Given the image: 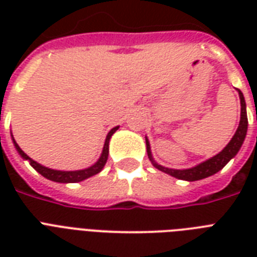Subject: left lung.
<instances>
[{
    "label": "left lung",
    "mask_w": 257,
    "mask_h": 257,
    "mask_svg": "<svg viewBox=\"0 0 257 257\" xmlns=\"http://www.w3.org/2000/svg\"><path fill=\"white\" fill-rule=\"evenodd\" d=\"M239 92L240 97V105H241V112H240V122L239 126L236 129L235 135L231 139V141L228 143L227 147L219 152L216 156L208 159V160L200 163V164L192 167V168L188 169H172V168H165L163 165L157 164L155 159L152 156V152H151V145H149L148 139L145 137V143H147V153H148V157L151 163L153 164L155 168H157L159 171L164 172V173H168V175L173 176L176 179L179 180H185V181H196V180L205 179V177H209V176L215 175L220 169H223L225 165L228 164V161L233 159V157L237 155V152L241 148L244 140H245V136H247V129H248V118H247V106H245V100H244L243 93Z\"/></svg>",
    "instance_id": "obj_1"
}]
</instances>
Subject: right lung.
Returning a JSON list of instances; mask_svg holds the SVG:
<instances>
[{
	"label": "right lung",
	"instance_id": "1",
	"mask_svg": "<svg viewBox=\"0 0 257 257\" xmlns=\"http://www.w3.org/2000/svg\"><path fill=\"white\" fill-rule=\"evenodd\" d=\"M118 126H114L113 129H110L108 133V136L105 139V144L104 148H102V152H101L100 159L94 163L93 165H90L89 168L85 169H80V171H57V169H52V168H46L44 165L38 164L37 161L32 160L28 155H26L24 151H22L18 144L14 140L13 135H12V140H13V144L17 149V152L20 153V156L24 159V160H28L30 163V165L33 167L36 171L42 175L46 179L52 180V181H56V183H78V181H82V180L89 179V177H92V176L97 175L98 172L102 171L104 168V165L106 164V160H108V155H109V140H110V137L114 132H116Z\"/></svg>",
	"mask_w": 257,
	"mask_h": 257
}]
</instances>
